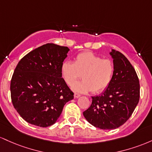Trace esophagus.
<instances>
[{
	"label": "esophagus",
	"instance_id": "esophagus-1",
	"mask_svg": "<svg viewBox=\"0 0 152 152\" xmlns=\"http://www.w3.org/2000/svg\"><path fill=\"white\" fill-rule=\"evenodd\" d=\"M74 96H75V98H78V97L80 96V94H79V93H75Z\"/></svg>",
	"mask_w": 152,
	"mask_h": 152
}]
</instances>
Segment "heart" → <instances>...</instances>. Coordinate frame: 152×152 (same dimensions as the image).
Returning a JSON list of instances; mask_svg holds the SVG:
<instances>
[{
  "label": "heart",
  "mask_w": 152,
  "mask_h": 152,
  "mask_svg": "<svg viewBox=\"0 0 152 152\" xmlns=\"http://www.w3.org/2000/svg\"><path fill=\"white\" fill-rule=\"evenodd\" d=\"M61 74L68 85L82 77L83 80L73 85L75 91L100 93L111 83L114 74L113 62L102 59L93 52H85L76 56L74 62H64L61 65Z\"/></svg>",
  "instance_id": "b5f03b06"
}]
</instances>
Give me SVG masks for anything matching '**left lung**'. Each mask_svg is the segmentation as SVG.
I'll return each mask as SVG.
<instances>
[{
    "instance_id": "obj_1",
    "label": "left lung",
    "mask_w": 152,
    "mask_h": 152,
    "mask_svg": "<svg viewBox=\"0 0 152 152\" xmlns=\"http://www.w3.org/2000/svg\"><path fill=\"white\" fill-rule=\"evenodd\" d=\"M114 74L111 83L100 95L92 97L83 112L86 120L100 129H115L125 124L139 101L140 85L135 69L118 51L113 50Z\"/></svg>"
}]
</instances>
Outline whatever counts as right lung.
Listing matches in <instances>:
<instances>
[{"label": "right lung", "instance_id": "right-lung-1", "mask_svg": "<svg viewBox=\"0 0 152 152\" xmlns=\"http://www.w3.org/2000/svg\"><path fill=\"white\" fill-rule=\"evenodd\" d=\"M69 49L46 44L19 61L11 81L13 106L26 122L48 127L57 121L74 93L61 74V65Z\"/></svg>", "mask_w": 152, "mask_h": 152}]
</instances>
